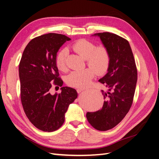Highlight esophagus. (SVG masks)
I'll return each instance as SVG.
<instances>
[{"label": "esophagus", "instance_id": "obj_1", "mask_svg": "<svg viewBox=\"0 0 159 159\" xmlns=\"http://www.w3.org/2000/svg\"><path fill=\"white\" fill-rule=\"evenodd\" d=\"M85 89H77V91H78V93H81V92H82V91H84Z\"/></svg>", "mask_w": 159, "mask_h": 159}]
</instances>
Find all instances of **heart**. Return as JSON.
<instances>
[{
    "mask_svg": "<svg viewBox=\"0 0 159 159\" xmlns=\"http://www.w3.org/2000/svg\"><path fill=\"white\" fill-rule=\"evenodd\" d=\"M72 48L86 60L89 68L82 71H73L66 76V82L72 88H83L88 86L94 78L95 73L103 75L107 71L110 65L109 52L104 46L96 45L92 42L81 39L75 42ZM68 55L67 48L61 49L57 53L56 63L60 70L67 68L66 59Z\"/></svg>",
    "mask_w": 159,
    "mask_h": 159,
    "instance_id": "b5f03b06",
    "label": "heart"
}]
</instances>
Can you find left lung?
Segmentation results:
<instances>
[{
	"instance_id": "obj_1",
	"label": "left lung",
	"mask_w": 159,
	"mask_h": 159,
	"mask_svg": "<svg viewBox=\"0 0 159 159\" xmlns=\"http://www.w3.org/2000/svg\"><path fill=\"white\" fill-rule=\"evenodd\" d=\"M108 49L111 61L108 72L99 81L107 88L102 90L105 99L103 107L95 112H88L89 124L98 131L115 127L125 117L133 102L137 81L135 61L129 42L115 34H95Z\"/></svg>"
}]
</instances>
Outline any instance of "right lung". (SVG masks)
Returning <instances> with one entry per match:
<instances>
[{
	"mask_svg": "<svg viewBox=\"0 0 159 159\" xmlns=\"http://www.w3.org/2000/svg\"><path fill=\"white\" fill-rule=\"evenodd\" d=\"M70 40L56 33L33 38L24 50L19 64L23 109L34 125L45 132L61 127L69 105L78 95L75 89L62 87L63 81L56 63L57 52ZM52 86L61 87L62 92L51 95L49 90Z\"/></svg>",
	"mask_w": 159,
	"mask_h": 159,
	"instance_id": "right-lung-1",
	"label": "right lung"
}]
</instances>
